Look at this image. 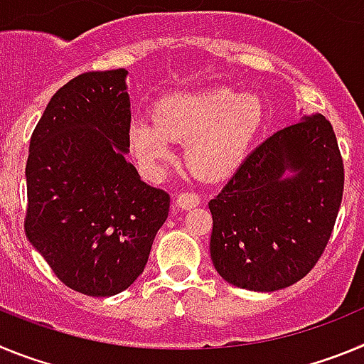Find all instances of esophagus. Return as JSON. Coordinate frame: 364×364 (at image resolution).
I'll use <instances>...</instances> for the list:
<instances>
[{"mask_svg":"<svg viewBox=\"0 0 364 364\" xmlns=\"http://www.w3.org/2000/svg\"><path fill=\"white\" fill-rule=\"evenodd\" d=\"M175 204L180 210H191V208H197L200 204V198L195 193H180L178 197H176Z\"/></svg>","mask_w":364,"mask_h":364,"instance_id":"esophagus-1","label":"esophagus"}]
</instances>
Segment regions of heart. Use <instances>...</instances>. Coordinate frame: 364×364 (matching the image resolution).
Masks as SVG:
<instances>
[{"mask_svg":"<svg viewBox=\"0 0 364 364\" xmlns=\"http://www.w3.org/2000/svg\"><path fill=\"white\" fill-rule=\"evenodd\" d=\"M260 122L262 107L255 95L208 87L160 100L153 120L131 122L127 142L147 175H162L173 160L171 142H184L189 169L202 178L217 180L239 166Z\"/></svg>","mask_w":364,"mask_h":364,"instance_id":"1","label":"heart"}]
</instances>
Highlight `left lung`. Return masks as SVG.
<instances>
[{"instance_id": "8db88e82", "label": "left lung", "mask_w": 364, "mask_h": 364, "mask_svg": "<svg viewBox=\"0 0 364 364\" xmlns=\"http://www.w3.org/2000/svg\"><path fill=\"white\" fill-rule=\"evenodd\" d=\"M343 186L337 138L323 114L272 134L210 200V252L218 275L252 291L301 281L330 240Z\"/></svg>"}]
</instances>
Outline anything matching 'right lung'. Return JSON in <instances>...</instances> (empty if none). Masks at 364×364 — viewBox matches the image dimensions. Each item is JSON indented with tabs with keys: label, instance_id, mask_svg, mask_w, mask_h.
I'll return each instance as SVG.
<instances>
[{
	"label": "right lung",
	"instance_id": "obj_1",
	"mask_svg": "<svg viewBox=\"0 0 364 364\" xmlns=\"http://www.w3.org/2000/svg\"><path fill=\"white\" fill-rule=\"evenodd\" d=\"M127 70L80 74L58 89L31 136L25 233L60 281L91 297L144 272L169 195L125 160Z\"/></svg>",
	"mask_w": 364,
	"mask_h": 364
}]
</instances>
